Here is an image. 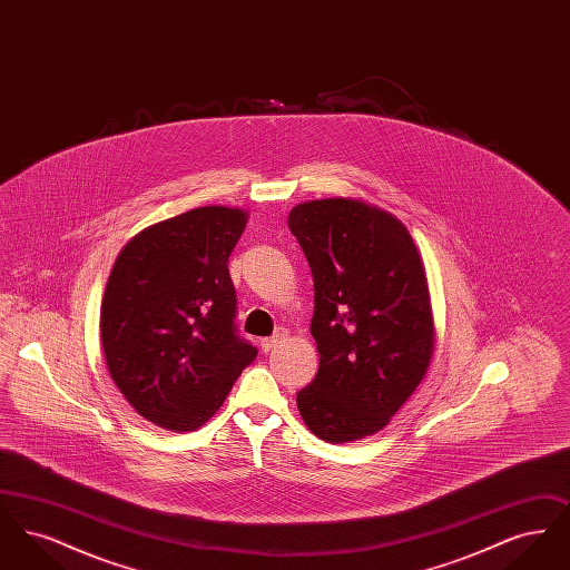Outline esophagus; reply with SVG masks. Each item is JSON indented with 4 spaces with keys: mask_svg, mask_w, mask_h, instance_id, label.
<instances>
[{
    "mask_svg": "<svg viewBox=\"0 0 570 570\" xmlns=\"http://www.w3.org/2000/svg\"><path fill=\"white\" fill-rule=\"evenodd\" d=\"M286 340V331L284 328H279L275 335H272V337H265L263 342H261V346H263V351L265 353H272L273 348L277 346V344H282Z\"/></svg>",
    "mask_w": 570,
    "mask_h": 570,
    "instance_id": "34e87169",
    "label": "esophagus"
}]
</instances>
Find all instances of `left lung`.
I'll use <instances>...</instances> for the list:
<instances>
[{"label": "left lung", "instance_id": "left-lung-1", "mask_svg": "<svg viewBox=\"0 0 570 570\" xmlns=\"http://www.w3.org/2000/svg\"><path fill=\"white\" fill-rule=\"evenodd\" d=\"M288 226L314 275L318 374L297 393L321 440L379 434L425 379L434 312L425 265L404 222L358 198L298 203Z\"/></svg>", "mask_w": 570, "mask_h": 570}]
</instances>
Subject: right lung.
Instances as JSON below:
<instances>
[{"label":"right lung","mask_w":570,"mask_h":570,"mask_svg":"<svg viewBox=\"0 0 570 570\" xmlns=\"http://www.w3.org/2000/svg\"><path fill=\"white\" fill-rule=\"evenodd\" d=\"M247 212L209 205L151 224L119 252L100 307L110 379L168 432L203 428L258 351L235 333L228 256Z\"/></svg>","instance_id":"obj_1"}]
</instances>
